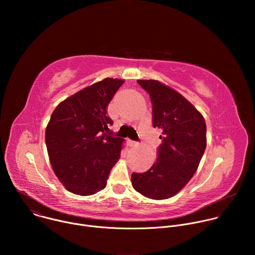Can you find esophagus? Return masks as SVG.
I'll return each mask as SVG.
<instances>
[{
    "label": "esophagus",
    "instance_id": "34e87169",
    "mask_svg": "<svg viewBox=\"0 0 255 255\" xmlns=\"http://www.w3.org/2000/svg\"><path fill=\"white\" fill-rule=\"evenodd\" d=\"M138 143L136 142V141H134V140H129V145L130 146H135V145H137Z\"/></svg>",
    "mask_w": 255,
    "mask_h": 255
}]
</instances>
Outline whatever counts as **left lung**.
Segmentation results:
<instances>
[{
  "label": "left lung",
  "mask_w": 255,
  "mask_h": 255,
  "mask_svg": "<svg viewBox=\"0 0 255 255\" xmlns=\"http://www.w3.org/2000/svg\"><path fill=\"white\" fill-rule=\"evenodd\" d=\"M149 94L152 125L161 131V144L153 165L133 172V188L141 195L164 200L176 195L195 174L207 145L202 114L180 94L158 81H137Z\"/></svg>",
  "instance_id": "1"
}]
</instances>
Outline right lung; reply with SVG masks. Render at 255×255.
<instances>
[{
  "mask_svg": "<svg viewBox=\"0 0 255 255\" xmlns=\"http://www.w3.org/2000/svg\"><path fill=\"white\" fill-rule=\"evenodd\" d=\"M123 80L107 78L61 102L45 131L52 169L64 188L91 196L107 186L111 169L120 158L123 138L108 134L113 125L108 105Z\"/></svg>",
  "mask_w": 255,
  "mask_h": 255,
  "instance_id": "obj_1",
  "label": "right lung"
}]
</instances>
